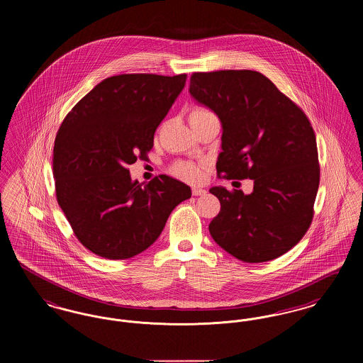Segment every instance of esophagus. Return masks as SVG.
Returning a JSON list of instances; mask_svg holds the SVG:
<instances>
[{"instance_id":"esophagus-1","label":"esophagus","mask_w":363,"mask_h":363,"mask_svg":"<svg viewBox=\"0 0 363 363\" xmlns=\"http://www.w3.org/2000/svg\"><path fill=\"white\" fill-rule=\"evenodd\" d=\"M191 194L193 196H206L207 190L203 189V188H193L191 189Z\"/></svg>"}]
</instances>
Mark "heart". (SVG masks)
Segmentation results:
<instances>
[{
  "label": "heart",
  "mask_w": 363,
  "mask_h": 363,
  "mask_svg": "<svg viewBox=\"0 0 363 363\" xmlns=\"http://www.w3.org/2000/svg\"><path fill=\"white\" fill-rule=\"evenodd\" d=\"M190 114H212L206 107H196L191 110ZM172 173L185 181L196 182L201 178V169L199 164L191 162H178L172 167Z\"/></svg>",
  "instance_id": "b5f03b06"
}]
</instances>
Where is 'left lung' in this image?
Listing matches in <instances>:
<instances>
[{
    "mask_svg": "<svg viewBox=\"0 0 363 363\" xmlns=\"http://www.w3.org/2000/svg\"><path fill=\"white\" fill-rule=\"evenodd\" d=\"M189 91L223 126L218 177L255 181L250 194L209 189L220 201L208 227L213 241L245 262L280 257L314 215L320 164L309 118L256 70L194 72Z\"/></svg>",
    "mask_w": 363,
    "mask_h": 363,
    "instance_id": "8db88e82",
    "label": "left lung"
}]
</instances>
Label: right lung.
<instances>
[{"instance_id": "add662e5", "label": "right lung", "mask_w": 363, "mask_h": 363, "mask_svg": "<svg viewBox=\"0 0 363 363\" xmlns=\"http://www.w3.org/2000/svg\"><path fill=\"white\" fill-rule=\"evenodd\" d=\"M186 74L123 73L104 79L67 114L54 140L58 206L80 243L108 259H130L160 235L188 185L159 175L148 184L128 166L147 159L154 135Z\"/></svg>"}]
</instances>
